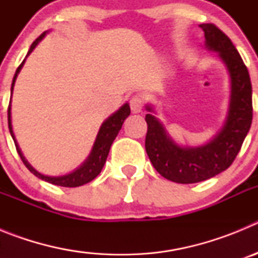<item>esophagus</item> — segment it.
Returning <instances> with one entry per match:
<instances>
[{"mask_svg":"<svg viewBox=\"0 0 258 258\" xmlns=\"http://www.w3.org/2000/svg\"><path fill=\"white\" fill-rule=\"evenodd\" d=\"M143 103H145V99L141 94H136L131 98V101H129V104H131L132 112L138 113L142 111L143 108Z\"/></svg>","mask_w":258,"mask_h":258,"instance_id":"1","label":"esophagus"}]
</instances>
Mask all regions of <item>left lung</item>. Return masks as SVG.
Wrapping results in <instances>:
<instances>
[{"label": "left lung", "mask_w": 258, "mask_h": 258, "mask_svg": "<svg viewBox=\"0 0 258 258\" xmlns=\"http://www.w3.org/2000/svg\"><path fill=\"white\" fill-rule=\"evenodd\" d=\"M206 44L226 64L231 79L229 115L222 131L206 146L197 149L181 147L166 134L160 121L151 113L146 115V152L155 169L164 178L177 183H197L226 170L240 151L249 132L253 116L252 84L238 50L218 27L212 23L200 26ZM149 111L151 107L147 106Z\"/></svg>", "instance_id": "8db88e82"}]
</instances>
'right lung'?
Segmentation results:
<instances>
[{
	"mask_svg": "<svg viewBox=\"0 0 258 258\" xmlns=\"http://www.w3.org/2000/svg\"><path fill=\"white\" fill-rule=\"evenodd\" d=\"M44 36H45V32L40 36V37H37L35 41H33V44L31 45V49H29L27 55L31 54L32 50L35 49L36 45L38 44V41L42 40ZM23 64H24V60L22 61V64L18 67L17 72H15V76H14L13 79V84H11V93H13L14 84H15V80H17V76L18 74H19V71L22 70ZM10 109H11V106L9 104V109H8L9 131H10L11 137H13L14 142H15V147H17L18 154H19L20 159H22V161L24 163V165L28 168L29 172L33 173V174H35L36 177H38V178L44 179V181L49 182V183L56 184V186H61V187H77V186H81V184H85L88 183V182L93 181V179H94L99 173H101L102 168H103L104 163H106L107 156H108L111 145H112L116 136H117V133L120 132V129H121L124 120L127 117V116L131 115V107H129V104L127 103H125L121 108L118 109L117 112L113 113L112 116H109L106 121L102 124L101 129H99V133H98L97 136V140H95L94 146H93L92 154H90V156L88 157V160H86L83 165L80 166L79 169H76L75 172L71 173V174L63 175V177H49V175L41 174V173H38L37 170L33 169V168L28 164V161L26 160V157L23 156L22 151H20L19 149V146H18L17 141H15V138H14L13 126H11Z\"/></svg>",
	"mask_w": 258,
	"mask_h": 258,
	"instance_id": "1",
	"label": "right lung"
}]
</instances>
